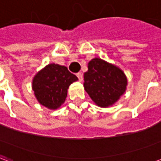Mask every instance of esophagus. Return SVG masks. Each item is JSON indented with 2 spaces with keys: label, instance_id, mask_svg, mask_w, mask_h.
I'll use <instances>...</instances> for the list:
<instances>
[{
  "label": "esophagus",
  "instance_id": "1",
  "mask_svg": "<svg viewBox=\"0 0 161 161\" xmlns=\"http://www.w3.org/2000/svg\"><path fill=\"white\" fill-rule=\"evenodd\" d=\"M77 77H78V80L82 81L83 80V74L81 73V72H78V73H77Z\"/></svg>",
  "mask_w": 161,
  "mask_h": 161
}]
</instances>
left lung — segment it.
Wrapping results in <instances>:
<instances>
[{"instance_id":"8db88e82","label":"left lung","mask_w":161,"mask_h":161,"mask_svg":"<svg viewBox=\"0 0 161 161\" xmlns=\"http://www.w3.org/2000/svg\"><path fill=\"white\" fill-rule=\"evenodd\" d=\"M84 78L85 91L96 104L103 108L118 101L128 84L127 77L120 68L98 58L89 62Z\"/></svg>"}]
</instances>
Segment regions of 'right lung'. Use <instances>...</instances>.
<instances>
[{"label": "right lung", "instance_id": "right-lung-1", "mask_svg": "<svg viewBox=\"0 0 161 161\" xmlns=\"http://www.w3.org/2000/svg\"><path fill=\"white\" fill-rule=\"evenodd\" d=\"M77 80L67 67L50 64L40 70L33 79V91L40 104L50 109H56L63 104L67 90Z\"/></svg>", "mask_w": 161, "mask_h": 161}]
</instances>
